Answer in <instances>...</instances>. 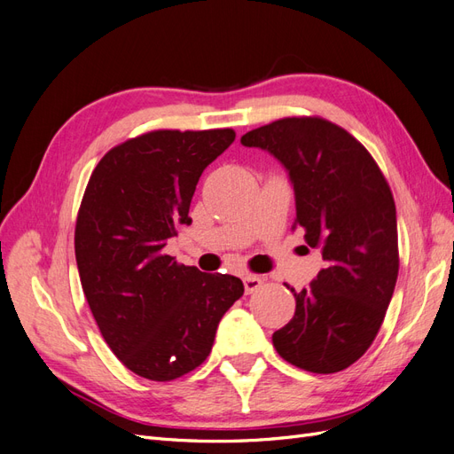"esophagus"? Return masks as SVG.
I'll list each match as a JSON object with an SVG mask.
<instances>
[{
	"label": "esophagus",
	"instance_id": "34e87169",
	"mask_svg": "<svg viewBox=\"0 0 454 454\" xmlns=\"http://www.w3.org/2000/svg\"><path fill=\"white\" fill-rule=\"evenodd\" d=\"M242 282H244V292L248 294V295L257 292L259 287H261V284H263V280H261L259 277H255V274H248V277L242 278Z\"/></svg>",
	"mask_w": 454,
	"mask_h": 454
}]
</instances>
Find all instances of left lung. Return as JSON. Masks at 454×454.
Segmentation results:
<instances>
[{
	"label": "left lung",
	"mask_w": 454,
	"mask_h": 454,
	"mask_svg": "<svg viewBox=\"0 0 454 454\" xmlns=\"http://www.w3.org/2000/svg\"><path fill=\"white\" fill-rule=\"evenodd\" d=\"M240 144L267 151L286 168L295 225L325 261L310 287H292L295 314L272 345L295 367L337 373L371 347L394 294L400 259L390 187L367 149L320 117L274 121Z\"/></svg>",
	"instance_id": "8db88e82"
}]
</instances>
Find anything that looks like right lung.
Returning <instances> with one entry per match:
<instances>
[{"label": "right lung", "mask_w": 454, "mask_h": 454, "mask_svg": "<svg viewBox=\"0 0 454 454\" xmlns=\"http://www.w3.org/2000/svg\"><path fill=\"white\" fill-rule=\"evenodd\" d=\"M235 130H155L96 164L75 225V261L107 347L132 373L174 380L212 350L219 320L244 294L240 278L177 265L164 254L191 223L199 177Z\"/></svg>", "instance_id": "add662e5"}]
</instances>
